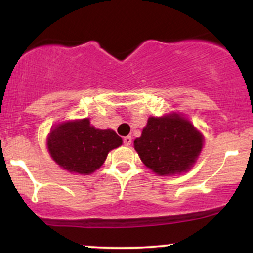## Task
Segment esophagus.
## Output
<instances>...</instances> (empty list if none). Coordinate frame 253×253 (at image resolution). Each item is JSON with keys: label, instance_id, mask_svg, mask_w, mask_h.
Here are the masks:
<instances>
[{"label": "esophagus", "instance_id": "1", "mask_svg": "<svg viewBox=\"0 0 253 253\" xmlns=\"http://www.w3.org/2000/svg\"><path fill=\"white\" fill-rule=\"evenodd\" d=\"M124 144L126 145V146H129V145L132 144V136H130V135L125 136V138H124Z\"/></svg>", "mask_w": 253, "mask_h": 253}]
</instances>
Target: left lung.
I'll return each instance as SVG.
<instances>
[{
    "label": "left lung",
    "mask_w": 253,
    "mask_h": 253,
    "mask_svg": "<svg viewBox=\"0 0 253 253\" xmlns=\"http://www.w3.org/2000/svg\"><path fill=\"white\" fill-rule=\"evenodd\" d=\"M203 136L190 121L178 114L151 117L134 149L141 162L157 175L187 172L201 153Z\"/></svg>",
    "instance_id": "obj_1"
}]
</instances>
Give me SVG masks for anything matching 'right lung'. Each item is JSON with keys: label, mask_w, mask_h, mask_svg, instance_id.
<instances>
[{"label": "right lung", "mask_w": 253, "mask_h": 253, "mask_svg": "<svg viewBox=\"0 0 253 253\" xmlns=\"http://www.w3.org/2000/svg\"><path fill=\"white\" fill-rule=\"evenodd\" d=\"M123 144L113 129H97L89 119L57 125L47 138L48 152L69 172L89 175L106 161L110 150Z\"/></svg>", "instance_id": "add662e5"}]
</instances>
